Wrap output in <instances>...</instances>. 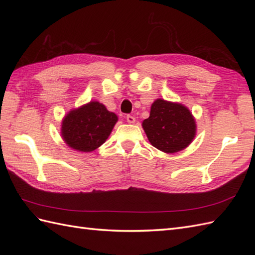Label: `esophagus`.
Returning <instances> with one entry per match:
<instances>
[{
    "label": "esophagus",
    "mask_w": 255,
    "mask_h": 255,
    "mask_svg": "<svg viewBox=\"0 0 255 255\" xmlns=\"http://www.w3.org/2000/svg\"><path fill=\"white\" fill-rule=\"evenodd\" d=\"M126 119H127V122H128L129 124H133L134 122H136V118H134L132 115H127V116H126Z\"/></svg>",
    "instance_id": "esophagus-1"
}]
</instances>
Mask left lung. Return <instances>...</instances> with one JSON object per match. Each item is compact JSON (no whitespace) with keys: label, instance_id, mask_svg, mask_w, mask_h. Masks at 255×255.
<instances>
[{"label":"left lung","instance_id":"obj_1","mask_svg":"<svg viewBox=\"0 0 255 255\" xmlns=\"http://www.w3.org/2000/svg\"><path fill=\"white\" fill-rule=\"evenodd\" d=\"M142 127L150 143L166 153L186 148L196 132L195 119L185 106L177 103L156 100L151 106L149 118Z\"/></svg>","mask_w":255,"mask_h":255}]
</instances>
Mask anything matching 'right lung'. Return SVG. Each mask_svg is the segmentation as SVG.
Wrapping results in <instances>:
<instances>
[{
  "label": "right lung",
  "instance_id": "right-lung-1",
  "mask_svg": "<svg viewBox=\"0 0 255 255\" xmlns=\"http://www.w3.org/2000/svg\"><path fill=\"white\" fill-rule=\"evenodd\" d=\"M117 116L108 112L99 102H90L64 117L61 134L66 143L74 150L91 152L106 141Z\"/></svg>",
  "mask_w": 255,
  "mask_h": 255
}]
</instances>
